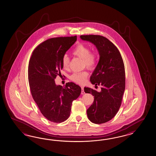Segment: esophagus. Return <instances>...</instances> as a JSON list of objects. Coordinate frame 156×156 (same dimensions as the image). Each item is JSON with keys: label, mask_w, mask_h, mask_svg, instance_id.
I'll return each mask as SVG.
<instances>
[{"label": "esophagus", "mask_w": 156, "mask_h": 156, "mask_svg": "<svg viewBox=\"0 0 156 156\" xmlns=\"http://www.w3.org/2000/svg\"><path fill=\"white\" fill-rule=\"evenodd\" d=\"M81 89H82V91H81V94H82V95H83V94H84V93H84L83 87H82H82H81Z\"/></svg>", "instance_id": "34e87169"}]
</instances>
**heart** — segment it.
<instances>
[{"instance_id":"1","label":"heart","mask_w":156,"mask_h":156,"mask_svg":"<svg viewBox=\"0 0 156 156\" xmlns=\"http://www.w3.org/2000/svg\"><path fill=\"white\" fill-rule=\"evenodd\" d=\"M72 54L83 59V63L84 66L89 69H93L95 67L97 63L96 55L91 52V48L87 45L83 43L78 44L72 51ZM62 65L65 69L69 67V58L67 55H65L62 57ZM88 73L86 71L74 73L71 76L70 78L76 83L82 84L85 82Z\"/></svg>"}]
</instances>
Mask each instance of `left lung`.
Wrapping results in <instances>:
<instances>
[{
    "label": "left lung",
    "instance_id": "obj_1",
    "mask_svg": "<svg viewBox=\"0 0 156 156\" xmlns=\"http://www.w3.org/2000/svg\"><path fill=\"white\" fill-rule=\"evenodd\" d=\"M82 40L97 47L100 58L90 77L91 83L101 86V91L84 87L86 93L94 97L93 105L87 110L89 120L102 124L111 120L122 104L126 87L125 68L122 57L116 46L108 39L100 35H81Z\"/></svg>",
    "mask_w": 156,
    "mask_h": 156
}]
</instances>
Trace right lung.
<instances>
[{"label": "right lung", "mask_w": 156, "mask_h": 156, "mask_svg": "<svg viewBox=\"0 0 156 156\" xmlns=\"http://www.w3.org/2000/svg\"><path fill=\"white\" fill-rule=\"evenodd\" d=\"M76 41V36L49 38L34 50L28 65V81L34 101L43 116L51 122H61L70 116L72 102L81 88L73 82L56 85L61 75L62 57Z\"/></svg>", "instance_id": "obj_1"}]
</instances>
